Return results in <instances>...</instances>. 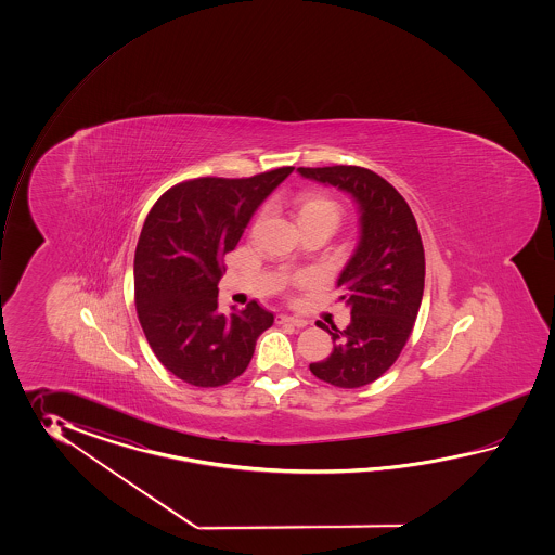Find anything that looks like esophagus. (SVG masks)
Returning a JSON list of instances; mask_svg holds the SVG:
<instances>
[{
    "mask_svg": "<svg viewBox=\"0 0 555 555\" xmlns=\"http://www.w3.org/2000/svg\"><path fill=\"white\" fill-rule=\"evenodd\" d=\"M278 323H282V325H292V327H297V330H304L307 325L306 319L292 318V315H283V313L278 318Z\"/></svg>",
    "mask_w": 555,
    "mask_h": 555,
    "instance_id": "34e87169",
    "label": "esophagus"
}]
</instances>
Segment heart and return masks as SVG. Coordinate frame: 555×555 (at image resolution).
<instances>
[{"label":"heart","mask_w":555,"mask_h":555,"mask_svg":"<svg viewBox=\"0 0 555 555\" xmlns=\"http://www.w3.org/2000/svg\"><path fill=\"white\" fill-rule=\"evenodd\" d=\"M307 216H327V218H333L337 222L339 220V206L330 198H325V196H313V198H307L297 210V220L307 218Z\"/></svg>","instance_id":"heart-1"}]
</instances>
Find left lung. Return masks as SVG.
I'll return each instance as SVG.
<instances>
[{
  "label": "left lung",
  "mask_w": 555,
  "mask_h": 555,
  "mask_svg": "<svg viewBox=\"0 0 555 555\" xmlns=\"http://www.w3.org/2000/svg\"><path fill=\"white\" fill-rule=\"evenodd\" d=\"M307 180L335 186L353 198L359 212V242L337 280L351 309L345 330L330 331L333 351L311 363L315 377L341 389L377 380L411 337L425 292V249L409 204L361 166L297 168Z\"/></svg>",
  "instance_id": "obj_1"
}]
</instances>
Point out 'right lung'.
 <instances>
[{
    "label": "right lung",
    "instance_id": "1",
    "mask_svg": "<svg viewBox=\"0 0 555 555\" xmlns=\"http://www.w3.org/2000/svg\"><path fill=\"white\" fill-rule=\"evenodd\" d=\"M294 172L275 168L251 178H196L166 190L142 225L134 251V304L156 359L194 387L240 377L273 313L251 301L218 311L224 256L251 216Z\"/></svg>",
    "mask_w": 555,
    "mask_h": 555
}]
</instances>
